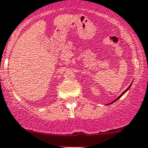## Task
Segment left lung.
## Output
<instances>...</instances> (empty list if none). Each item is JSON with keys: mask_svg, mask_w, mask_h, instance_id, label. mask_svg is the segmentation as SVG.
I'll return each instance as SVG.
<instances>
[{"mask_svg": "<svg viewBox=\"0 0 148 148\" xmlns=\"http://www.w3.org/2000/svg\"><path fill=\"white\" fill-rule=\"evenodd\" d=\"M132 82H133V81H132ZM132 83H131V84L130 85V86H129V87H128V88H127V89H126V90H125V91H124V92H123V93H122V94H121V95H119V96H118V97H117V98H116V99H115V100H114V101H113V102H111V103H108V104H107V105H110V104H112V103H115V101H117V100H119V99L120 98V97H121L122 96H123V95H124V94H125V92H127V90H129V89H130V87H131V85H132Z\"/></svg>", "mask_w": 148, "mask_h": 148, "instance_id": "obj_1", "label": "left lung"}]
</instances>
